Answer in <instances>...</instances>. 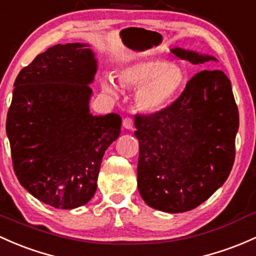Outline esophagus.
<instances>
[{"mask_svg":"<svg viewBox=\"0 0 256 256\" xmlns=\"http://www.w3.org/2000/svg\"><path fill=\"white\" fill-rule=\"evenodd\" d=\"M123 127L124 128H127V129H132L133 128V124H134V122H133V118H130V117H124L123 118Z\"/></svg>","mask_w":256,"mask_h":256,"instance_id":"1","label":"esophagus"}]
</instances>
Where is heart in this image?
<instances>
[{"label": "heart", "mask_w": 256, "mask_h": 256, "mask_svg": "<svg viewBox=\"0 0 256 256\" xmlns=\"http://www.w3.org/2000/svg\"><path fill=\"white\" fill-rule=\"evenodd\" d=\"M118 79L124 86L138 88L136 104L142 111L161 110L180 92L186 83V73L180 66L170 64L160 58H144L126 66L118 73ZM107 92H116L111 80L102 83Z\"/></svg>", "instance_id": "1"}]
</instances>
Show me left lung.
Segmentation results:
<instances>
[{
	"label": "left lung",
	"mask_w": 256,
	"mask_h": 256,
	"mask_svg": "<svg viewBox=\"0 0 256 256\" xmlns=\"http://www.w3.org/2000/svg\"><path fill=\"white\" fill-rule=\"evenodd\" d=\"M172 54L192 63L215 57L182 48ZM138 189L164 212H186L208 200L230 176L236 158L238 107L222 70H202L170 106L136 114Z\"/></svg>",
	"instance_id": "obj_1"
}]
</instances>
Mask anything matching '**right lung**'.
Wrapping results in <instances>:
<instances>
[{"label":"right lung","mask_w":256,"mask_h":256,"mask_svg":"<svg viewBox=\"0 0 256 256\" xmlns=\"http://www.w3.org/2000/svg\"><path fill=\"white\" fill-rule=\"evenodd\" d=\"M96 73L84 44L52 46L24 67L7 114L13 170L32 196L57 208L86 204L107 148L120 133L116 114L92 116Z\"/></svg>","instance_id":"right-lung-1"}]
</instances>
